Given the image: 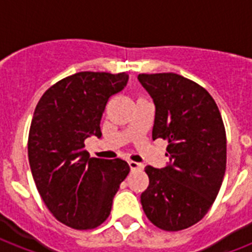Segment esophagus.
Listing matches in <instances>:
<instances>
[{
    "mask_svg": "<svg viewBox=\"0 0 252 252\" xmlns=\"http://www.w3.org/2000/svg\"><path fill=\"white\" fill-rule=\"evenodd\" d=\"M128 165H129V167L132 171H136V170H142V168H144V165H141V163H138V162H134V161H129L128 162Z\"/></svg>",
    "mask_w": 252,
    "mask_h": 252,
    "instance_id": "1",
    "label": "esophagus"
}]
</instances>
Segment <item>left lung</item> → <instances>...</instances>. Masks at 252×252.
<instances>
[{
  "label": "left lung",
  "mask_w": 252,
  "mask_h": 252,
  "mask_svg": "<svg viewBox=\"0 0 252 252\" xmlns=\"http://www.w3.org/2000/svg\"><path fill=\"white\" fill-rule=\"evenodd\" d=\"M156 104L153 140L168 142L170 165L146 166L142 209L154 226L179 231L207 215L226 168V132L215 99L175 73L138 74Z\"/></svg>",
  "instance_id": "8db88e82"
}]
</instances>
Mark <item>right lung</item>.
I'll return each mask as SVG.
<instances>
[{"label": "right lung", "instance_id": "obj_1", "mask_svg": "<svg viewBox=\"0 0 252 252\" xmlns=\"http://www.w3.org/2000/svg\"><path fill=\"white\" fill-rule=\"evenodd\" d=\"M126 82V73H76L49 87L33 112L27 142L33 182L53 217L72 229L102 225L129 174L126 161L90 158L85 150L87 137L102 136L107 102Z\"/></svg>", "mask_w": 252, "mask_h": 252}]
</instances>
